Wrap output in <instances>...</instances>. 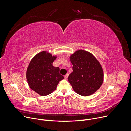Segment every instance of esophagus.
I'll list each match as a JSON object with an SVG mask.
<instances>
[{
  "label": "esophagus",
  "mask_w": 131,
  "mask_h": 131,
  "mask_svg": "<svg viewBox=\"0 0 131 131\" xmlns=\"http://www.w3.org/2000/svg\"><path fill=\"white\" fill-rule=\"evenodd\" d=\"M68 75H69L68 74H67L65 75V76H64V78H65L66 79H67V78H68Z\"/></svg>",
  "instance_id": "1"
}]
</instances>
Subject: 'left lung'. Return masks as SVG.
Instances as JSON below:
<instances>
[{"mask_svg": "<svg viewBox=\"0 0 131 131\" xmlns=\"http://www.w3.org/2000/svg\"><path fill=\"white\" fill-rule=\"evenodd\" d=\"M73 72L68 80L74 90L82 96L94 93L103 81V72L97 59L90 52L78 50L71 55Z\"/></svg>", "mask_w": 131, "mask_h": 131, "instance_id": "obj_1", "label": "left lung"}]
</instances>
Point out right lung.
I'll return each mask as SVG.
<instances>
[{
	"label": "right lung",
	"mask_w": 131,
	"mask_h": 131,
	"mask_svg": "<svg viewBox=\"0 0 131 131\" xmlns=\"http://www.w3.org/2000/svg\"><path fill=\"white\" fill-rule=\"evenodd\" d=\"M56 56L43 51L37 54L29 63L27 79L30 88L41 96L50 94L56 89L64 77L59 74V68L52 63Z\"/></svg>",
	"instance_id": "1"
}]
</instances>
